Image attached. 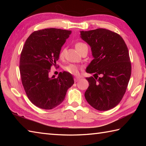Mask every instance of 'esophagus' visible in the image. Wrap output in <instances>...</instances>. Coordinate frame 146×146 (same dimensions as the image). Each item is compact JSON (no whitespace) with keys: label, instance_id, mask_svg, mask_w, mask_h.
<instances>
[{"label":"esophagus","instance_id":"34e87169","mask_svg":"<svg viewBox=\"0 0 146 146\" xmlns=\"http://www.w3.org/2000/svg\"><path fill=\"white\" fill-rule=\"evenodd\" d=\"M80 79V77H75V78H74V80H75V82H77L79 81Z\"/></svg>","mask_w":146,"mask_h":146}]
</instances>
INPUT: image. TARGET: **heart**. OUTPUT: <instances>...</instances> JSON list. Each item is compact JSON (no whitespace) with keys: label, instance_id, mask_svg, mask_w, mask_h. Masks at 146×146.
Listing matches in <instances>:
<instances>
[{"label":"heart","instance_id":"obj_1","mask_svg":"<svg viewBox=\"0 0 146 146\" xmlns=\"http://www.w3.org/2000/svg\"><path fill=\"white\" fill-rule=\"evenodd\" d=\"M85 47H87V46H86L85 43H83L81 42H77L75 44V48L78 52L81 51L82 49ZM63 54H64V50H62L60 53V58L63 57ZM64 69L66 70L67 72L72 74V75H78L79 73L80 67L78 66V65H76L75 64H70L68 65H66V66H64Z\"/></svg>","mask_w":146,"mask_h":146}]
</instances>
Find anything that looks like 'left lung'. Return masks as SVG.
<instances>
[{
	"label": "left lung",
	"mask_w": 146,
	"mask_h": 146,
	"mask_svg": "<svg viewBox=\"0 0 146 146\" xmlns=\"http://www.w3.org/2000/svg\"><path fill=\"white\" fill-rule=\"evenodd\" d=\"M80 38L90 46L94 57L86 72L94 77L86 78L89 86L85 97L96 110L111 109L122 100L131 78L128 48L119 35L106 29L82 31Z\"/></svg>",
	"instance_id": "left-lung-1"
}]
</instances>
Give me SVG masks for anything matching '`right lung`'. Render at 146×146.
Listing matches in <instances>:
<instances>
[{"instance_id": "obj_1", "label": "right lung", "mask_w": 146, "mask_h": 146, "mask_svg": "<svg viewBox=\"0 0 146 146\" xmlns=\"http://www.w3.org/2000/svg\"><path fill=\"white\" fill-rule=\"evenodd\" d=\"M71 31L49 28L35 31L27 39L20 58L22 83L30 101L42 109L50 110L64 100L68 89L74 84L66 71L57 78L49 76L51 67L56 64L61 47Z\"/></svg>"}]
</instances>
